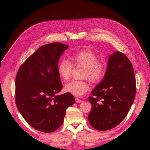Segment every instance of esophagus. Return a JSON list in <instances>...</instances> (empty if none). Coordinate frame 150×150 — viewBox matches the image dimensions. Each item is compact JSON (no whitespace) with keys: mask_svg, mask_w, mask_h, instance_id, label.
Returning <instances> with one entry per match:
<instances>
[{"mask_svg":"<svg viewBox=\"0 0 150 150\" xmlns=\"http://www.w3.org/2000/svg\"><path fill=\"white\" fill-rule=\"evenodd\" d=\"M75 99H76V102L78 103H80L82 102V100H81V99H80L78 98H76Z\"/></svg>","mask_w":150,"mask_h":150,"instance_id":"esophagus-1","label":"esophagus"}]
</instances>
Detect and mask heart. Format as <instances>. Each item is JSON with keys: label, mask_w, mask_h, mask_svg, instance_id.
I'll return each mask as SVG.
<instances>
[{"label": "heart", "mask_w": 150, "mask_h": 150, "mask_svg": "<svg viewBox=\"0 0 150 150\" xmlns=\"http://www.w3.org/2000/svg\"><path fill=\"white\" fill-rule=\"evenodd\" d=\"M70 59L73 64L66 59H62L58 64L57 71L62 80L70 78L74 65L76 67H83V78H88L93 83L100 81L106 72L104 63L98 60V58L90 49H85L72 52ZM65 91L75 96H81L89 89V85L85 80L72 81L66 84Z\"/></svg>", "instance_id": "obj_1"}]
</instances>
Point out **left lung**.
Segmentation results:
<instances>
[{"label":"left lung","mask_w":150,"mask_h":150,"mask_svg":"<svg viewBox=\"0 0 150 150\" xmlns=\"http://www.w3.org/2000/svg\"><path fill=\"white\" fill-rule=\"evenodd\" d=\"M91 94L88 98L92 105L88 120L94 128L106 131L124 120L136 94L133 66L125 54L115 51L109 56L104 78Z\"/></svg>","instance_id":"8db88e82"}]
</instances>
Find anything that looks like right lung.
Wrapping results in <instances>:
<instances>
[{
    "label": "right lung",
    "mask_w": 150,
    "mask_h": 150,
    "mask_svg": "<svg viewBox=\"0 0 150 150\" xmlns=\"http://www.w3.org/2000/svg\"><path fill=\"white\" fill-rule=\"evenodd\" d=\"M67 45L53 42L40 47L27 59L16 78V104L33 128L51 133L62 125L66 109L75 103L69 93L56 95L62 84L57 71L59 57Z\"/></svg>",
    "instance_id": "add662e5"
}]
</instances>
